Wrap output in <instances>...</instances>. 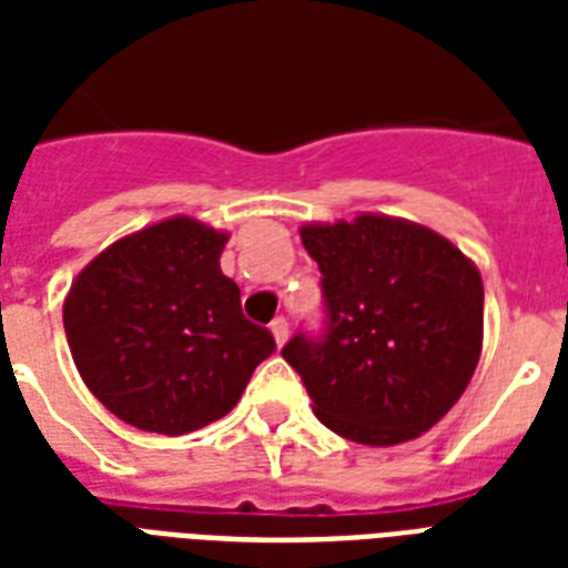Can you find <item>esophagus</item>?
<instances>
[{"instance_id":"obj_1","label":"esophagus","mask_w":568,"mask_h":568,"mask_svg":"<svg viewBox=\"0 0 568 568\" xmlns=\"http://www.w3.org/2000/svg\"><path fill=\"white\" fill-rule=\"evenodd\" d=\"M271 333H274L276 345L283 347L285 338H288V321H285V318H274V321H271Z\"/></svg>"}]
</instances>
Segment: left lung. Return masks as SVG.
<instances>
[{"label":"left lung","mask_w":568,"mask_h":568,"mask_svg":"<svg viewBox=\"0 0 568 568\" xmlns=\"http://www.w3.org/2000/svg\"><path fill=\"white\" fill-rule=\"evenodd\" d=\"M301 239L318 262L327 329L297 333L283 359L321 424L372 448L427 433L480 359L477 265L439 232L388 214L303 223Z\"/></svg>","instance_id":"obj_1"}]
</instances>
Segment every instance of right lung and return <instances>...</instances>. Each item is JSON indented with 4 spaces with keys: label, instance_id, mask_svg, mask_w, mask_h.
<instances>
[{
    "label": "right lung",
    "instance_id": "right-lung-1",
    "mask_svg": "<svg viewBox=\"0 0 568 568\" xmlns=\"http://www.w3.org/2000/svg\"><path fill=\"white\" fill-rule=\"evenodd\" d=\"M226 232L176 214L123 235L82 267L64 301L73 363L109 413L182 436L239 404L274 336L244 318L221 271Z\"/></svg>",
    "mask_w": 568,
    "mask_h": 568
}]
</instances>
